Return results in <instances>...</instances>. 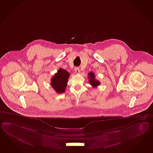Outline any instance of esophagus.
<instances>
[{"label":"esophagus","mask_w":153,"mask_h":153,"mask_svg":"<svg viewBox=\"0 0 153 153\" xmlns=\"http://www.w3.org/2000/svg\"><path fill=\"white\" fill-rule=\"evenodd\" d=\"M75 72L76 74H79L80 73L79 68L78 67H76L75 68Z\"/></svg>","instance_id":"34e87169"}]
</instances>
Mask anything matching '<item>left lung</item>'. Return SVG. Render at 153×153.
<instances>
[{
    "label": "left lung",
    "mask_w": 153,
    "mask_h": 153,
    "mask_svg": "<svg viewBox=\"0 0 153 153\" xmlns=\"http://www.w3.org/2000/svg\"><path fill=\"white\" fill-rule=\"evenodd\" d=\"M88 77L89 79L90 84L93 87H96L100 85V82L95 78V75L93 74L92 72H91L90 73H88Z\"/></svg>",
    "instance_id": "1"
}]
</instances>
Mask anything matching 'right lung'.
<instances>
[{"label":"right lung","mask_w":153,"mask_h":153,"mask_svg":"<svg viewBox=\"0 0 153 153\" xmlns=\"http://www.w3.org/2000/svg\"><path fill=\"white\" fill-rule=\"evenodd\" d=\"M70 74L67 71L60 68L51 80V86L57 93H62L67 87V81Z\"/></svg>","instance_id":"right-lung-1"}]
</instances>
